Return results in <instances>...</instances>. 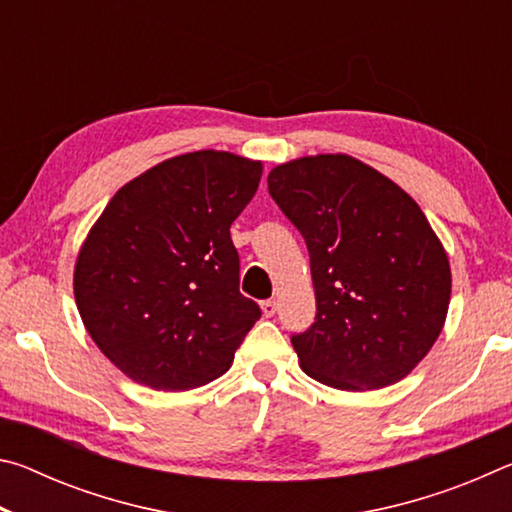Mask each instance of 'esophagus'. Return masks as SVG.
I'll use <instances>...</instances> for the list:
<instances>
[{"label": "esophagus", "mask_w": 512, "mask_h": 512, "mask_svg": "<svg viewBox=\"0 0 512 512\" xmlns=\"http://www.w3.org/2000/svg\"><path fill=\"white\" fill-rule=\"evenodd\" d=\"M262 311H264V316H266V318L275 316V311H277L275 300H264V302H262Z\"/></svg>", "instance_id": "34e87169"}]
</instances>
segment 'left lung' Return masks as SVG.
Here are the masks:
<instances>
[{
    "mask_svg": "<svg viewBox=\"0 0 512 512\" xmlns=\"http://www.w3.org/2000/svg\"><path fill=\"white\" fill-rule=\"evenodd\" d=\"M268 194L305 237L316 320L291 343L302 370L339 391L404 379L443 332L452 271L420 205L343 153L268 173Z\"/></svg>",
    "mask_w": 512,
    "mask_h": 512,
    "instance_id": "left-lung-1",
    "label": "left lung"
}]
</instances>
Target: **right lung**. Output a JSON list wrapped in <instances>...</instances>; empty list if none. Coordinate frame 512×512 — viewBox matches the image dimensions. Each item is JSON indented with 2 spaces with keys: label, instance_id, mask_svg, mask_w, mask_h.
<instances>
[{
  "label": "right lung",
  "instance_id": "add662e5",
  "mask_svg": "<svg viewBox=\"0 0 512 512\" xmlns=\"http://www.w3.org/2000/svg\"><path fill=\"white\" fill-rule=\"evenodd\" d=\"M262 162L194 151L155 164L110 198L74 266V296L99 350L137 384L189 391L221 377L259 320L239 293L230 225Z\"/></svg>",
  "mask_w": 512,
  "mask_h": 512
}]
</instances>
